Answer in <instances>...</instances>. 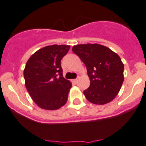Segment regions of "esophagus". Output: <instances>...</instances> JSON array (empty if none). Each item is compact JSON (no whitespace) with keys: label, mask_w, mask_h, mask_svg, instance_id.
<instances>
[{"label":"esophagus","mask_w":146,"mask_h":146,"mask_svg":"<svg viewBox=\"0 0 146 146\" xmlns=\"http://www.w3.org/2000/svg\"><path fill=\"white\" fill-rule=\"evenodd\" d=\"M78 80H79V77H78V78H76V79H73V82H74L75 84H76V83H78Z\"/></svg>","instance_id":"34e87169"}]
</instances>
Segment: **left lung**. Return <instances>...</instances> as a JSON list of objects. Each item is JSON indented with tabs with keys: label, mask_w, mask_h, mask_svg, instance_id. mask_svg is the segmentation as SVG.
I'll list each match as a JSON object with an SVG mask.
<instances>
[{
	"label": "left lung",
	"mask_w": 146,
	"mask_h": 146,
	"mask_svg": "<svg viewBox=\"0 0 146 146\" xmlns=\"http://www.w3.org/2000/svg\"><path fill=\"white\" fill-rule=\"evenodd\" d=\"M72 50L86 66L90 86L84 94L87 100L94 104L112 101L124 81V65L119 55L99 44H77Z\"/></svg>",
	"instance_id": "1"
}]
</instances>
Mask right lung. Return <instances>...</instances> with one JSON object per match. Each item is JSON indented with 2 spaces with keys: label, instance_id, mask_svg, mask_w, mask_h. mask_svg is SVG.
<instances>
[{
  "label": "right lung",
  "instance_id": "add662e5",
  "mask_svg": "<svg viewBox=\"0 0 146 146\" xmlns=\"http://www.w3.org/2000/svg\"><path fill=\"white\" fill-rule=\"evenodd\" d=\"M69 49L64 44L47 46L34 53L26 64V88L40 108L55 110L67 102L72 85L62 76L60 61Z\"/></svg>",
  "mask_w": 146,
  "mask_h": 146
}]
</instances>
